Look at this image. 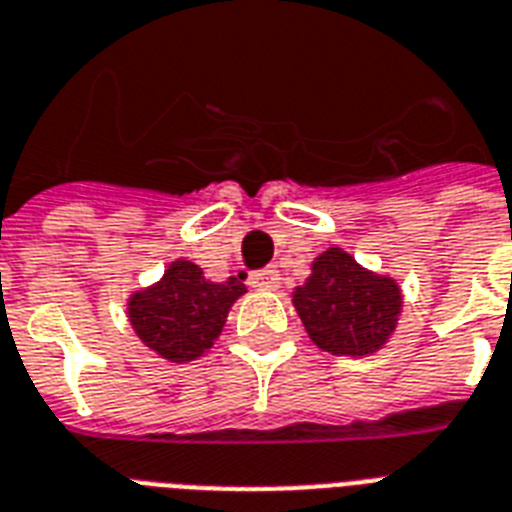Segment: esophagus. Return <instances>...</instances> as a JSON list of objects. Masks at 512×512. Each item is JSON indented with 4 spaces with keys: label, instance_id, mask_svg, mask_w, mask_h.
<instances>
[{
    "label": "esophagus",
    "instance_id": "1",
    "mask_svg": "<svg viewBox=\"0 0 512 512\" xmlns=\"http://www.w3.org/2000/svg\"><path fill=\"white\" fill-rule=\"evenodd\" d=\"M281 276L276 268H263V271L249 273V287L255 289H279Z\"/></svg>",
    "mask_w": 512,
    "mask_h": 512
}]
</instances>
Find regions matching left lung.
I'll list each match as a JSON object with an SVG mask.
<instances>
[{
	"mask_svg": "<svg viewBox=\"0 0 512 512\" xmlns=\"http://www.w3.org/2000/svg\"><path fill=\"white\" fill-rule=\"evenodd\" d=\"M305 332L332 356H372L390 340L401 316L396 279L366 271L340 247L311 265V276L292 295Z\"/></svg>",
	"mask_w": 512,
	"mask_h": 512,
	"instance_id": "1",
	"label": "left lung"
}]
</instances>
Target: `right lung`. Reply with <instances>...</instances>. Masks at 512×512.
Listing matches in <instances>:
<instances>
[{
	"label": "right lung",
	"instance_id": "add662e5",
	"mask_svg": "<svg viewBox=\"0 0 512 512\" xmlns=\"http://www.w3.org/2000/svg\"><path fill=\"white\" fill-rule=\"evenodd\" d=\"M247 292L236 276L204 279L191 260H175L151 287L132 292L127 313L135 335L167 361L185 364L204 356L220 337L231 305Z\"/></svg>",
	"mask_w": 512,
	"mask_h": 512
}]
</instances>
